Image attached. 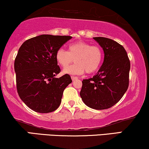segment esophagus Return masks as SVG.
<instances>
[{
	"label": "esophagus",
	"instance_id": "34e87169",
	"mask_svg": "<svg viewBox=\"0 0 149 149\" xmlns=\"http://www.w3.org/2000/svg\"><path fill=\"white\" fill-rule=\"evenodd\" d=\"M71 79H72V81H74V80L77 79L78 77H74V76H72Z\"/></svg>",
	"mask_w": 149,
	"mask_h": 149
}]
</instances>
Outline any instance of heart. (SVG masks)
<instances>
[{
  "mask_svg": "<svg viewBox=\"0 0 149 149\" xmlns=\"http://www.w3.org/2000/svg\"><path fill=\"white\" fill-rule=\"evenodd\" d=\"M56 62L65 68L75 58V63L64 69L65 74L80 75L91 74L99 69L103 59V51L99 45H92L85 41H77L69 45L68 51L59 48L55 54Z\"/></svg>",
  "mask_w": 149,
  "mask_h": 149,
  "instance_id": "1",
  "label": "heart"
}]
</instances>
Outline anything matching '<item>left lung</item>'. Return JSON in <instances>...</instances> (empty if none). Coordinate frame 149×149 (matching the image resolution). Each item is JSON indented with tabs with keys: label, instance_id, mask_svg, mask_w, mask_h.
Returning a JSON list of instances; mask_svg holds the SVG:
<instances>
[{
	"label": "left lung",
	"instance_id": "obj_1",
	"mask_svg": "<svg viewBox=\"0 0 149 149\" xmlns=\"http://www.w3.org/2000/svg\"><path fill=\"white\" fill-rule=\"evenodd\" d=\"M93 38L104 50V62L93 78L82 81L80 96L90 108L107 109L116 104L127 91L131 63L122 45L111 38Z\"/></svg>",
	"mask_w": 149,
	"mask_h": 149
}]
</instances>
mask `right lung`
<instances>
[{
	"label": "right lung",
	"mask_w": 149,
	"mask_h": 149,
	"mask_svg": "<svg viewBox=\"0 0 149 149\" xmlns=\"http://www.w3.org/2000/svg\"><path fill=\"white\" fill-rule=\"evenodd\" d=\"M71 38L42 34L25 41L18 49L14 61L16 88L32 111L51 113L60 106L63 91L72 79L68 74L55 77L61 72L55 54Z\"/></svg>",
	"instance_id": "right-lung-1"
}]
</instances>
